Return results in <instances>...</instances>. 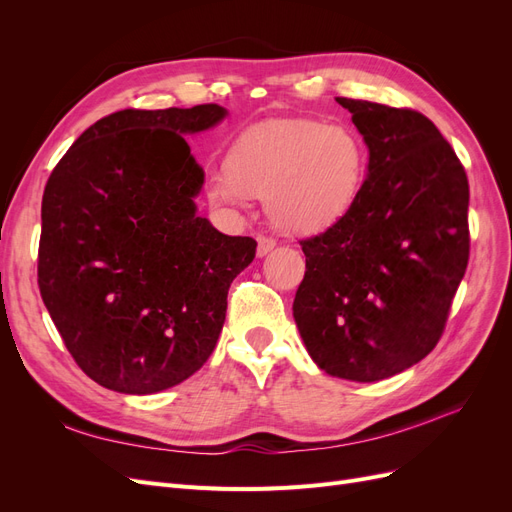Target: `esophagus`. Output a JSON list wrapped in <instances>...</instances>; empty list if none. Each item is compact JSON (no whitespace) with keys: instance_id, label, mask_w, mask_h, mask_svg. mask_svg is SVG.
I'll use <instances>...</instances> for the list:
<instances>
[{"instance_id":"obj_1","label":"esophagus","mask_w":512,"mask_h":512,"mask_svg":"<svg viewBox=\"0 0 512 512\" xmlns=\"http://www.w3.org/2000/svg\"><path fill=\"white\" fill-rule=\"evenodd\" d=\"M275 247V239H271V237H258V256L262 258V256H267L271 250Z\"/></svg>"}]
</instances>
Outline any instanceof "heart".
<instances>
[{"instance_id":"b5f03b06","label":"heart","mask_w":512,"mask_h":512,"mask_svg":"<svg viewBox=\"0 0 512 512\" xmlns=\"http://www.w3.org/2000/svg\"><path fill=\"white\" fill-rule=\"evenodd\" d=\"M367 147L346 123L275 119L243 132L209 183L213 203L243 207L265 196L275 226L316 235L344 220L367 175Z\"/></svg>"}]
</instances>
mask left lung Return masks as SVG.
Segmentation results:
<instances>
[{
	"label": "left lung",
	"mask_w": 512,
	"mask_h": 512,
	"mask_svg": "<svg viewBox=\"0 0 512 512\" xmlns=\"http://www.w3.org/2000/svg\"><path fill=\"white\" fill-rule=\"evenodd\" d=\"M369 151L344 220L301 241L292 316L329 376L376 382L416 365L444 331L470 256L468 177L416 111L335 98Z\"/></svg>",
	"instance_id": "8db88e82"
}]
</instances>
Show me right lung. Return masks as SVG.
<instances>
[{"mask_svg":"<svg viewBox=\"0 0 512 512\" xmlns=\"http://www.w3.org/2000/svg\"><path fill=\"white\" fill-rule=\"evenodd\" d=\"M218 104L119 111L66 151L42 196L38 284L85 374L153 395L205 365L232 280L256 256L198 215L205 170L183 136L218 126Z\"/></svg>","mask_w":512,"mask_h":512,"instance_id":"add662e5","label":"right lung"}]
</instances>
